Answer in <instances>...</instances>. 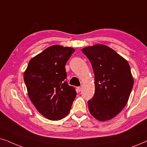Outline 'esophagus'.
I'll list each match as a JSON object with an SVG mask.
<instances>
[{"label": "esophagus", "instance_id": "obj_1", "mask_svg": "<svg viewBox=\"0 0 147 147\" xmlns=\"http://www.w3.org/2000/svg\"><path fill=\"white\" fill-rule=\"evenodd\" d=\"M76 90H77V92H80L82 90V88H81V87H78L77 89H76Z\"/></svg>", "mask_w": 147, "mask_h": 147}]
</instances>
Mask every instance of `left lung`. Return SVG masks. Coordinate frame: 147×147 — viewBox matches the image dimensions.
<instances>
[{"instance_id":"1","label":"left lung","mask_w":147,"mask_h":147,"mask_svg":"<svg viewBox=\"0 0 147 147\" xmlns=\"http://www.w3.org/2000/svg\"><path fill=\"white\" fill-rule=\"evenodd\" d=\"M82 51L91 62L95 76V93L88 102L90 114L100 121L112 119L126 106L133 87L129 63L103 44Z\"/></svg>"}]
</instances>
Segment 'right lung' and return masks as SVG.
<instances>
[{
    "label": "right lung",
    "instance_id": "1",
    "mask_svg": "<svg viewBox=\"0 0 147 147\" xmlns=\"http://www.w3.org/2000/svg\"><path fill=\"white\" fill-rule=\"evenodd\" d=\"M74 48L53 45L31 58L24 72L29 99L40 114L51 120L69 114L76 96L75 89L65 79L66 62Z\"/></svg>",
    "mask_w": 147,
    "mask_h": 147
}]
</instances>
